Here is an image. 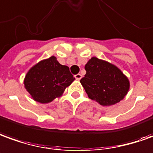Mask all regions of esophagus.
Masks as SVG:
<instances>
[{"mask_svg": "<svg viewBox=\"0 0 153 153\" xmlns=\"http://www.w3.org/2000/svg\"><path fill=\"white\" fill-rule=\"evenodd\" d=\"M82 77V76L81 74H76L75 75V78L76 79V80H81V78Z\"/></svg>", "mask_w": 153, "mask_h": 153, "instance_id": "esophagus-1", "label": "esophagus"}]
</instances>
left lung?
<instances>
[{
	"label": "left lung",
	"instance_id": "left-lung-1",
	"mask_svg": "<svg viewBox=\"0 0 153 153\" xmlns=\"http://www.w3.org/2000/svg\"><path fill=\"white\" fill-rule=\"evenodd\" d=\"M85 70L87 73L80 82L88 97L100 105H114L127 94L129 80L113 64L93 56L85 65Z\"/></svg>",
	"mask_w": 153,
	"mask_h": 153
}]
</instances>
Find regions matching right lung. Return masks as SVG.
<instances>
[{
  "label": "right lung",
  "mask_w": 153,
  "mask_h": 153,
  "mask_svg": "<svg viewBox=\"0 0 153 153\" xmlns=\"http://www.w3.org/2000/svg\"><path fill=\"white\" fill-rule=\"evenodd\" d=\"M74 80L69 67L60 64L52 56L42 60L27 71L24 87L34 101L45 104L61 97Z\"/></svg>",
  "instance_id": "obj_1"
}]
</instances>
